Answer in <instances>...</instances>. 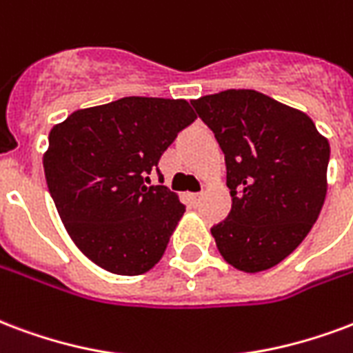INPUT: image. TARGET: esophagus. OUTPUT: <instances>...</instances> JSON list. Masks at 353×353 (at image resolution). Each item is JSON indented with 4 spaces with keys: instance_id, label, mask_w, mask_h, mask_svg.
Masks as SVG:
<instances>
[{
    "instance_id": "obj_1",
    "label": "esophagus",
    "mask_w": 353,
    "mask_h": 353,
    "mask_svg": "<svg viewBox=\"0 0 353 353\" xmlns=\"http://www.w3.org/2000/svg\"><path fill=\"white\" fill-rule=\"evenodd\" d=\"M202 196H203V192H194V194H190V198H192V202L194 203L200 202V200H202Z\"/></svg>"
}]
</instances>
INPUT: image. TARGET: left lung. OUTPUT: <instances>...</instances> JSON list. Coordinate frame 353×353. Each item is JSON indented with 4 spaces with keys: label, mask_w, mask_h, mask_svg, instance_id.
I'll use <instances>...</instances> for the list:
<instances>
[{
    "label": "left lung",
    "mask_w": 353,
    "mask_h": 353,
    "mask_svg": "<svg viewBox=\"0 0 353 353\" xmlns=\"http://www.w3.org/2000/svg\"><path fill=\"white\" fill-rule=\"evenodd\" d=\"M221 145L232 210L211 234L245 273L283 262L316 223L327 192L330 142L307 114L254 90L192 101Z\"/></svg>",
    "instance_id": "left-lung-1"
}]
</instances>
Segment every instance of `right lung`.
<instances>
[{"instance_id":"add662e5","label":"right lung","mask_w":353,"mask_h":353,"mask_svg":"<svg viewBox=\"0 0 353 353\" xmlns=\"http://www.w3.org/2000/svg\"><path fill=\"white\" fill-rule=\"evenodd\" d=\"M194 119L183 99L123 97L72 112L50 130L46 185L91 262L132 276L163 258L185 205L168 187L150 185V174L161 181V157Z\"/></svg>"}]
</instances>
